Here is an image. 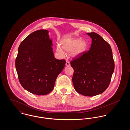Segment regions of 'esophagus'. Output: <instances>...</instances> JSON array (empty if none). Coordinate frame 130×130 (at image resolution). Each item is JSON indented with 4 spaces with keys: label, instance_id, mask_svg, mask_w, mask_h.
<instances>
[{
    "label": "esophagus",
    "instance_id": "obj_1",
    "mask_svg": "<svg viewBox=\"0 0 130 130\" xmlns=\"http://www.w3.org/2000/svg\"><path fill=\"white\" fill-rule=\"evenodd\" d=\"M70 65V62L68 60H66V66H69Z\"/></svg>",
    "mask_w": 130,
    "mask_h": 130
}]
</instances>
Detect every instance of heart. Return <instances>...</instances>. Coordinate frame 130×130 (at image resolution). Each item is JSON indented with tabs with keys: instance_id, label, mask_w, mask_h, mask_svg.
I'll return each mask as SVG.
<instances>
[{
	"instance_id": "obj_1",
	"label": "heart",
	"mask_w": 130,
	"mask_h": 130,
	"mask_svg": "<svg viewBox=\"0 0 130 130\" xmlns=\"http://www.w3.org/2000/svg\"><path fill=\"white\" fill-rule=\"evenodd\" d=\"M62 47L57 45L56 51L61 56L65 55L64 51L66 53L72 52L71 55L74 57L80 56L86 51L89 44L86 40L81 38H74L69 40L63 41L61 43Z\"/></svg>"
}]
</instances>
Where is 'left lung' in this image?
<instances>
[{
    "label": "left lung",
    "mask_w": 130,
    "mask_h": 130,
    "mask_svg": "<svg viewBox=\"0 0 130 130\" xmlns=\"http://www.w3.org/2000/svg\"><path fill=\"white\" fill-rule=\"evenodd\" d=\"M87 34L92 38L90 50L71 62L74 69L75 90L85 96L103 93L109 86L115 69L110 45L95 32Z\"/></svg>",
    "instance_id": "left-lung-1"
}]
</instances>
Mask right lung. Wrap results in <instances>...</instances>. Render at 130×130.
<instances>
[{"label":"right lung","mask_w":130,"mask_h":130,"mask_svg":"<svg viewBox=\"0 0 130 130\" xmlns=\"http://www.w3.org/2000/svg\"><path fill=\"white\" fill-rule=\"evenodd\" d=\"M49 31L39 30L21 42L15 59V68L21 86L38 95L51 93L66 61L54 56Z\"/></svg>","instance_id":"1"}]
</instances>
